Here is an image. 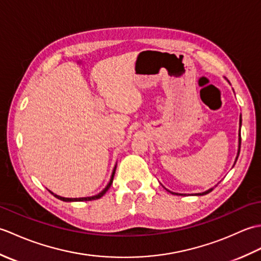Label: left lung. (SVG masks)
Returning <instances> with one entry per match:
<instances>
[{
	"instance_id": "left-lung-1",
	"label": "left lung",
	"mask_w": 261,
	"mask_h": 261,
	"mask_svg": "<svg viewBox=\"0 0 261 261\" xmlns=\"http://www.w3.org/2000/svg\"><path fill=\"white\" fill-rule=\"evenodd\" d=\"M241 123H242V119H241V115H240V120H239V125H240V126H241ZM240 145H241V137H240V130H239V146H238V153H237V157H236V162H234V164L237 163V159H238V157H239V153H240ZM215 186H216V185H215ZM215 186H214V187H215ZM214 187L210 188V190L205 191V192H202V193H196V194H194V195H197V196H202V195H205V194H208L210 192H212ZM165 190H166V191H168V192H169V193H171V194H174V195H186V194L174 193V192H171V191L167 190V188H165Z\"/></svg>"
}]
</instances>
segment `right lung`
I'll list each match as a JSON object with an SVG mask.
<instances>
[{
  "label": "right lung",
  "mask_w": 261,
  "mask_h": 261,
  "mask_svg": "<svg viewBox=\"0 0 261 261\" xmlns=\"http://www.w3.org/2000/svg\"><path fill=\"white\" fill-rule=\"evenodd\" d=\"M115 169H116V165H115V167L113 168L112 175H111V178H110L109 184H108L107 186H105V188H104V190H103L102 192H99L98 194H96V195H94V196H88V197H79V198H69V197H63V196H59V195H57V194L53 193L51 191H49V190H48V191L50 192L55 197H57L58 199H60V201H64V202H84V201H93V199H98V198H101V197L104 195V194L108 192V190H109V188L111 187V185H112L113 178H114V174H115Z\"/></svg>",
  "instance_id": "right-lung-1"
}]
</instances>
